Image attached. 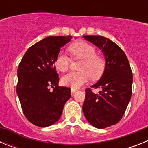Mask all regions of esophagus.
Here are the masks:
<instances>
[{
    "label": "esophagus",
    "instance_id": "esophagus-1",
    "mask_svg": "<svg viewBox=\"0 0 148 148\" xmlns=\"http://www.w3.org/2000/svg\"><path fill=\"white\" fill-rule=\"evenodd\" d=\"M76 89H73V88H71V94H73L74 93V92H75V91H76Z\"/></svg>",
    "mask_w": 148,
    "mask_h": 148
}]
</instances>
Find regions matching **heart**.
I'll use <instances>...</instances> for the list:
<instances>
[{
  "label": "heart",
  "instance_id": "b5f03b06",
  "mask_svg": "<svg viewBox=\"0 0 148 148\" xmlns=\"http://www.w3.org/2000/svg\"><path fill=\"white\" fill-rule=\"evenodd\" d=\"M68 52L74 60H81L78 65V72H72L64 75L61 78L63 85L77 89L90 80L98 79L104 73L106 62L100 55L95 53V47L92 44L80 40L68 47ZM71 59L66 55L59 53L54 61L56 68L58 71L64 73L70 67Z\"/></svg>",
  "mask_w": 148,
  "mask_h": 148
}]
</instances>
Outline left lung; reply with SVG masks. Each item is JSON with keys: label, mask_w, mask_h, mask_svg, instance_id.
Wrapping results in <instances>:
<instances>
[{"label": "left lung", "mask_w": 148, "mask_h": 148, "mask_svg": "<svg viewBox=\"0 0 148 148\" xmlns=\"http://www.w3.org/2000/svg\"><path fill=\"white\" fill-rule=\"evenodd\" d=\"M84 38L96 45L105 56L102 76L91 87L100 88L94 93L85 90L84 114L95 127L102 129L119 122L125 114L132 95L133 74L126 55L116 44L100 35H85Z\"/></svg>", "instance_id": "1"}]
</instances>
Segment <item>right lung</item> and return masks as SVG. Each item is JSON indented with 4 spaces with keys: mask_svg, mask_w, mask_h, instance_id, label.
Segmentation results:
<instances>
[{
    "mask_svg": "<svg viewBox=\"0 0 148 148\" xmlns=\"http://www.w3.org/2000/svg\"><path fill=\"white\" fill-rule=\"evenodd\" d=\"M72 38H45L29 48L18 65L17 94L23 114L34 125L44 127L56 123L71 97L70 88L58 86L54 61Z\"/></svg>",
    "mask_w": 148,
    "mask_h": 148,
    "instance_id": "obj_1",
    "label": "right lung"
}]
</instances>
